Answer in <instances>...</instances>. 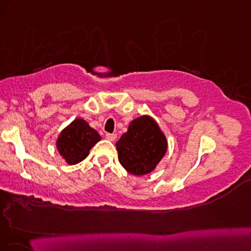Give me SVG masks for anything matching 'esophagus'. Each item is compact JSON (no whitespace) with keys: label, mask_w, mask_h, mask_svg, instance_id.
I'll list each match as a JSON object with an SVG mask.
<instances>
[{"label":"esophagus","mask_w":251,"mask_h":251,"mask_svg":"<svg viewBox=\"0 0 251 251\" xmlns=\"http://www.w3.org/2000/svg\"><path fill=\"white\" fill-rule=\"evenodd\" d=\"M116 137H117V135L116 134H107L106 135V138L107 140H109V141H111V142H114L116 140Z\"/></svg>","instance_id":"obj_1"}]
</instances>
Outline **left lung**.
Segmentation results:
<instances>
[{
    "label": "left lung",
    "mask_w": 251,
    "mask_h": 251,
    "mask_svg": "<svg viewBox=\"0 0 251 251\" xmlns=\"http://www.w3.org/2000/svg\"><path fill=\"white\" fill-rule=\"evenodd\" d=\"M121 165L135 176L152 172L168 150V141L159 126L151 116L132 120L116 142Z\"/></svg>",
    "instance_id": "obj_1"
}]
</instances>
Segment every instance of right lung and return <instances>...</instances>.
<instances>
[{
	"label": "right lung",
	"instance_id": "add662e5",
	"mask_svg": "<svg viewBox=\"0 0 251 251\" xmlns=\"http://www.w3.org/2000/svg\"><path fill=\"white\" fill-rule=\"evenodd\" d=\"M101 140L95 129L82 119H75L58 136L57 149L67 164L74 165L88 156L89 150Z\"/></svg>",
	"mask_w": 251,
	"mask_h": 251
}]
</instances>
